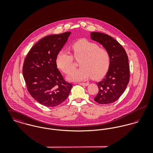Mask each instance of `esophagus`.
I'll list each match as a JSON object with an SVG mask.
<instances>
[{
	"mask_svg": "<svg viewBox=\"0 0 153 153\" xmlns=\"http://www.w3.org/2000/svg\"><path fill=\"white\" fill-rule=\"evenodd\" d=\"M79 84L81 85H83V86H88L89 85V84L87 82V83H79Z\"/></svg>",
	"mask_w": 153,
	"mask_h": 153,
	"instance_id": "34e87169",
	"label": "esophagus"
}]
</instances>
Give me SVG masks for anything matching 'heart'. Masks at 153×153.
Instances as JSON below:
<instances>
[{
	"label": "heart",
	"mask_w": 153,
	"mask_h": 153,
	"mask_svg": "<svg viewBox=\"0 0 153 153\" xmlns=\"http://www.w3.org/2000/svg\"><path fill=\"white\" fill-rule=\"evenodd\" d=\"M74 58L79 61V69L74 70L67 78L71 81H84L90 78L100 79L107 72L111 62L109 52L100 48L94 42L82 39L72 46ZM58 67L64 73L69 74L74 69V59L71 54L61 51L56 57Z\"/></svg>",
	"instance_id": "b5f03b06"
}]
</instances>
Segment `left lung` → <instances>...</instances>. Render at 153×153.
Listing matches in <instances>:
<instances>
[{
  "mask_svg": "<svg viewBox=\"0 0 153 153\" xmlns=\"http://www.w3.org/2000/svg\"><path fill=\"white\" fill-rule=\"evenodd\" d=\"M91 38L101 44L109 52L108 71L101 81L97 83L99 92L94 100L100 104L116 101L125 91L130 80L128 58L124 48L108 35L91 32Z\"/></svg>",
  "mask_w": 153,
  "mask_h": 153,
  "instance_id": "1",
  "label": "left lung"
}]
</instances>
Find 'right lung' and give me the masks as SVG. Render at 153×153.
Returning <instances> with one entry per match:
<instances>
[{"instance_id": "add662e5", "label": "right lung", "mask_w": 153, "mask_h": 153, "mask_svg": "<svg viewBox=\"0 0 153 153\" xmlns=\"http://www.w3.org/2000/svg\"><path fill=\"white\" fill-rule=\"evenodd\" d=\"M70 32L48 35L30 49L23 65V76L30 95L48 107L62 104L72 85L65 81L57 68L56 57L68 41Z\"/></svg>"}]
</instances>
